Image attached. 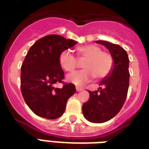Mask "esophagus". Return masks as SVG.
<instances>
[{
	"label": "esophagus",
	"instance_id": "1",
	"mask_svg": "<svg viewBox=\"0 0 149 149\" xmlns=\"http://www.w3.org/2000/svg\"><path fill=\"white\" fill-rule=\"evenodd\" d=\"M76 89H77V92H80V91L83 90V88L80 87V86H76Z\"/></svg>",
	"mask_w": 149,
	"mask_h": 149
}]
</instances>
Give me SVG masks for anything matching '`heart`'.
Masks as SVG:
<instances>
[{
  "label": "heart",
  "instance_id": "1",
  "mask_svg": "<svg viewBox=\"0 0 149 149\" xmlns=\"http://www.w3.org/2000/svg\"><path fill=\"white\" fill-rule=\"evenodd\" d=\"M77 57L70 51L61 52L59 61L61 68L66 72H72L82 62L84 69L77 71L67 77V81L72 84L81 85L93 77L102 79L109 74L114 65L112 54L104 51L100 46L94 44L80 46L76 49Z\"/></svg>",
  "mask_w": 149,
  "mask_h": 149
}]
</instances>
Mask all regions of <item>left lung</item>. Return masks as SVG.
Segmentation results:
<instances>
[{
    "instance_id": "left-lung-1",
    "label": "left lung",
    "mask_w": 149,
    "mask_h": 149,
    "mask_svg": "<svg viewBox=\"0 0 149 149\" xmlns=\"http://www.w3.org/2000/svg\"><path fill=\"white\" fill-rule=\"evenodd\" d=\"M109 50L114 60L112 72L100 81V89L88 91L90 97L83 104L85 118L93 123H104L114 117L125 104L129 86L128 56L125 49L116 44L97 40Z\"/></svg>"
}]
</instances>
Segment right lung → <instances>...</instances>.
<instances>
[{
  "instance_id": "add662e5",
  "label": "right lung",
  "mask_w": 149,
  "mask_h": 149,
  "mask_svg": "<svg viewBox=\"0 0 149 149\" xmlns=\"http://www.w3.org/2000/svg\"><path fill=\"white\" fill-rule=\"evenodd\" d=\"M77 44L60 35H48L31 47L21 65V90L27 105L36 115L56 119L64 113L67 100L76 92L72 83H65L59 57L62 51ZM61 83V89L55 88Z\"/></svg>"
}]
</instances>
